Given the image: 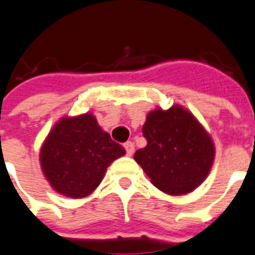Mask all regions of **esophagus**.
I'll use <instances>...</instances> for the list:
<instances>
[{
  "mask_svg": "<svg viewBox=\"0 0 255 255\" xmlns=\"http://www.w3.org/2000/svg\"><path fill=\"white\" fill-rule=\"evenodd\" d=\"M124 147L128 155H133V152H134V144H133L131 141H126L124 144Z\"/></svg>",
  "mask_w": 255,
  "mask_h": 255,
  "instance_id": "1",
  "label": "esophagus"
}]
</instances>
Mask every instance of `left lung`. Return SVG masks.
<instances>
[{"instance_id": "8db88e82", "label": "left lung", "mask_w": 255, "mask_h": 255, "mask_svg": "<svg viewBox=\"0 0 255 255\" xmlns=\"http://www.w3.org/2000/svg\"><path fill=\"white\" fill-rule=\"evenodd\" d=\"M147 145L134 152L154 186L164 193L186 194L204 182L214 162V144L197 119L182 107L147 115Z\"/></svg>"}]
</instances>
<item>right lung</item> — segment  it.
<instances>
[{
	"label": "right lung",
	"mask_w": 255,
	"mask_h": 255,
	"mask_svg": "<svg viewBox=\"0 0 255 255\" xmlns=\"http://www.w3.org/2000/svg\"><path fill=\"white\" fill-rule=\"evenodd\" d=\"M125 148L84 114L64 118L50 131L40 154L41 168L51 186L72 198L89 196L104 178L108 165Z\"/></svg>",
	"instance_id": "add662e5"
}]
</instances>
